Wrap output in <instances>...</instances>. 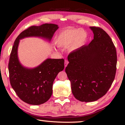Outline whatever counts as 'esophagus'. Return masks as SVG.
Listing matches in <instances>:
<instances>
[{"mask_svg": "<svg viewBox=\"0 0 125 125\" xmlns=\"http://www.w3.org/2000/svg\"><path fill=\"white\" fill-rule=\"evenodd\" d=\"M69 64V61H67V60H65V62H64V64H65V67H66L67 66V64Z\"/></svg>", "mask_w": 125, "mask_h": 125, "instance_id": "1", "label": "esophagus"}]
</instances>
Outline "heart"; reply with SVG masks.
I'll use <instances>...</instances> for the list:
<instances>
[{
	"label": "heart",
	"instance_id": "1",
	"mask_svg": "<svg viewBox=\"0 0 125 125\" xmlns=\"http://www.w3.org/2000/svg\"><path fill=\"white\" fill-rule=\"evenodd\" d=\"M88 38L87 32L83 29L69 28L58 34L55 42L59 46H69V50L73 52L83 48L86 43Z\"/></svg>",
	"mask_w": 125,
	"mask_h": 125
}]
</instances>
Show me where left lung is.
Listing matches in <instances>:
<instances>
[{"label":"left lung","instance_id":"obj_1","mask_svg":"<svg viewBox=\"0 0 125 125\" xmlns=\"http://www.w3.org/2000/svg\"><path fill=\"white\" fill-rule=\"evenodd\" d=\"M90 29L93 40L69 55L65 69L73 95L86 103L106 94L114 80L117 64L116 48L109 35L99 27Z\"/></svg>","mask_w":125,"mask_h":125}]
</instances>
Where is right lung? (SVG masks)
<instances>
[{
	"label": "right lung",
	"mask_w": 125,
	"mask_h": 125,
	"mask_svg": "<svg viewBox=\"0 0 125 125\" xmlns=\"http://www.w3.org/2000/svg\"><path fill=\"white\" fill-rule=\"evenodd\" d=\"M58 28V25L54 24L30 26L21 32L14 42L8 65L10 82L18 97L26 103L38 105L50 99L53 82L58 73L64 69V60L49 58L34 68L24 66L18 55L20 40L38 37L50 42Z\"/></svg>",
	"instance_id": "obj_1"
}]
</instances>
